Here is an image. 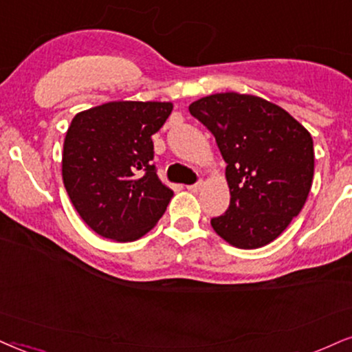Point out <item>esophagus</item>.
Returning a JSON list of instances; mask_svg holds the SVG:
<instances>
[{
	"mask_svg": "<svg viewBox=\"0 0 352 352\" xmlns=\"http://www.w3.org/2000/svg\"><path fill=\"white\" fill-rule=\"evenodd\" d=\"M203 185H204V182L203 180H198V182H195L193 185H190L188 190L193 191V193H198V191L203 188Z\"/></svg>",
	"mask_w": 352,
	"mask_h": 352,
	"instance_id": "1",
	"label": "esophagus"
}]
</instances>
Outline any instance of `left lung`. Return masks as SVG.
I'll use <instances>...</instances> for the list:
<instances>
[{
    "instance_id": "left-lung-1",
    "label": "left lung",
    "mask_w": 352,
    "mask_h": 352,
    "mask_svg": "<svg viewBox=\"0 0 352 352\" xmlns=\"http://www.w3.org/2000/svg\"><path fill=\"white\" fill-rule=\"evenodd\" d=\"M190 113L216 138L228 167L230 204L211 226L230 245H268L299 214L314 179L310 133L261 97L224 92L203 97Z\"/></svg>"
}]
</instances>
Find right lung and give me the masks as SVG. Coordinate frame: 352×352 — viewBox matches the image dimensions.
I'll list each match as a JSON object with an SVG mask.
<instances>
[{"label":"right lung","mask_w":352,"mask_h":352,"mask_svg":"<svg viewBox=\"0 0 352 352\" xmlns=\"http://www.w3.org/2000/svg\"><path fill=\"white\" fill-rule=\"evenodd\" d=\"M170 102H109L78 113L63 144V184L82 221L102 237L133 242L157 224L173 191L153 164Z\"/></svg>","instance_id":"add662e5"}]
</instances>
